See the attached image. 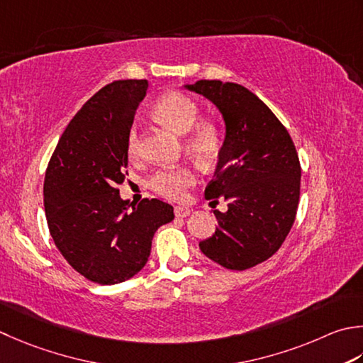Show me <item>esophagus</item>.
<instances>
[{"instance_id": "34e87169", "label": "esophagus", "mask_w": 363, "mask_h": 363, "mask_svg": "<svg viewBox=\"0 0 363 363\" xmlns=\"http://www.w3.org/2000/svg\"><path fill=\"white\" fill-rule=\"evenodd\" d=\"M189 214H190L189 208H184V206H176V208H174V216L176 217L184 218V217H187Z\"/></svg>"}]
</instances>
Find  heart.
I'll list each match as a JSON object with an SVG mask.
<instances>
[{
    "instance_id": "heart-1",
    "label": "heart",
    "mask_w": 363,
    "mask_h": 363,
    "mask_svg": "<svg viewBox=\"0 0 363 363\" xmlns=\"http://www.w3.org/2000/svg\"><path fill=\"white\" fill-rule=\"evenodd\" d=\"M152 113L163 125L169 127L176 133H186L184 147L196 162L211 165L218 159L223 147L222 129L212 121L196 123L200 116V106L195 99L179 91H169L154 104ZM127 151L130 155H135L138 151L137 125H132L127 135ZM195 182L196 177L194 169L184 165L159 169L151 176L149 186L167 200H181Z\"/></svg>"
}]
</instances>
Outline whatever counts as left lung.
Wrapping results in <instances>:
<instances>
[{"instance_id": "1", "label": "left lung", "mask_w": 363, "mask_h": 363, "mask_svg": "<svg viewBox=\"0 0 363 363\" xmlns=\"http://www.w3.org/2000/svg\"><path fill=\"white\" fill-rule=\"evenodd\" d=\"M222 113L226 133L206 200L228 201L214 211L218 226L201 240V252L231 271L271 258L294 223L301 195L296 146L271 108L238 83L200 80L186 84Z\"/></svg>"}]
</instances>
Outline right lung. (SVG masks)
Instances as JSON below:
<instances>
[{
    "label": "right lung",
    "mask_w": 363,
    "mask_h": 363,
    "mask_svg": "<svg viewBox=\"0 0 363 363\" xmlns=\"http://www.w3.org/2000/svg\"><path fill=\"white\" fill-rule=\"evenodd\" d=\"M146 91V80H118L96 92L61 135L45 172L44 206L55 245L78 274L99 285L138 274L154 233L174 218L173 206L157 198L129 211L132 203L119 196L127 135Z\"/></svg>",
    "instance_id": "add662e5"
}]
</instances>
